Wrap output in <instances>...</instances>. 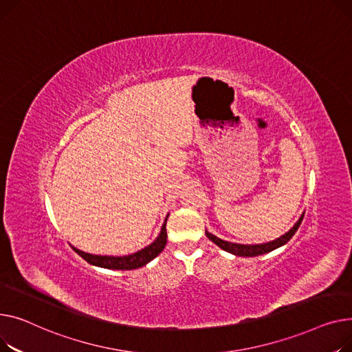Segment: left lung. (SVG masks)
<instances>
[{
	"mask_svg": "<svg viewBox=\"0 0 352 352\" xmlns=\"http://www.w3.org/2000/svg\"><path fill=\"white\" fill-rule=\"evenodd\" d=\"M302 217H304V213L300 216V219L297 220V223L292 227L290 230H288L285 234L280 236L278 239L273 240V241H268V243H263V244H239V243H230V241H226V240H221L219 237H216L214 234L209 233L208 230H206V236H208L214 244H217L220 249H223L224 252L227 253H232L234 256H240V257H256V256H261V254H265V253H270L276 249H278V247L284 245L287 241H290V239L296 234V232L298 230V227L302 221Z\"/></svg>",
	"mask_w": 352,
	"mask_h": 352,
	"instance_id": "8db88e82",
	"label": "left lung"
}]
</instances>
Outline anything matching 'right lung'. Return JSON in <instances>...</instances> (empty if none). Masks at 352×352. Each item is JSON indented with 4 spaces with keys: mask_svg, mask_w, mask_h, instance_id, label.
<instances>
[{
    "mask_svg": "<svg viewBox=\"0 0 352 352\" xmlns=\"http://www.w3.org/2000/svg\"><path fill=\"white\" fill-rule=\"evenodd\" d=\"M168 217H169V214L166 216V219H164V223L162 226L160 233L155 239V241L151 243L148 247H144V249L133 253V254H128V256H123V257L98 256V254H91V253H85L82 250H78L76 247H74V245H72V249L82 258L87 260L92 265L102 267V268H109V270H135V268H140L143 265H146L156 256H159L162 253V250L164 249V245H166V241H168V233H166Z\"/></svg>",
    "mask_w": 352,
    "mask_h": 352,
    "instance_id": "obj_1",
    "label": "right lung"
}]
</instances>
